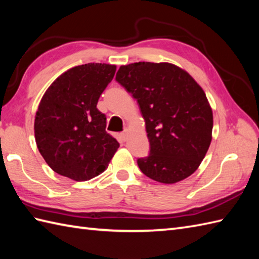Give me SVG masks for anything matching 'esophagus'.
<instances>
[{"mask_svg":"<svg viewBox=\"0 0 259 259\" xmlns=\"http://www.w3.org/2000/svg\"><path fill=\"white\" fill-rule=\"evenodd\" d=\"M128 134H129V131H128V129H125L122 134H121V136H122V138H123V140H126L128 139Z\"/></svg>","mask_w":259,"mask_h":259,"instance_id":"1","label":"esophagus"}]
</instances>
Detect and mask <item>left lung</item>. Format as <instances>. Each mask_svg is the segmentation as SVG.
I'll return each mask as SVG.
<instances>
[{
    "mask_svg": "<svg viewBox=\"0 0 259 259\" xmlns=\"http://www.w3.org/2000/svg\"><path fill=\"white\" fill-rule=\"evenodd\" d=\"M115 80L131 93L145 119L150 153L138 159L147 177L176 184L200 166L211 142L212 110L202 88L177 65H121Z\"/></svg>",
    "mask_w": 259,
    "mask_h": 259,
    "instance_id": "8db88e82",
    "label": "left lung"
}]
</instances>
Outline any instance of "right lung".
<instances>
[{"mask_svg": "<svg viewBox=\"0 0 259 259\" xmlns=\"http://www.w3.org/2000/svg\"><path fill=\"white\" fill-rule=\"evenodd\" d=\"M117 67L88 63L65 71L43 95L34 119L37 149L57 174L85 181L102 174L119 148L97 108Z\"/></svg>", "mask_w": 259, "mask_h": 259, "instance_id": "1", "label": "right lung"}]
</instances>
